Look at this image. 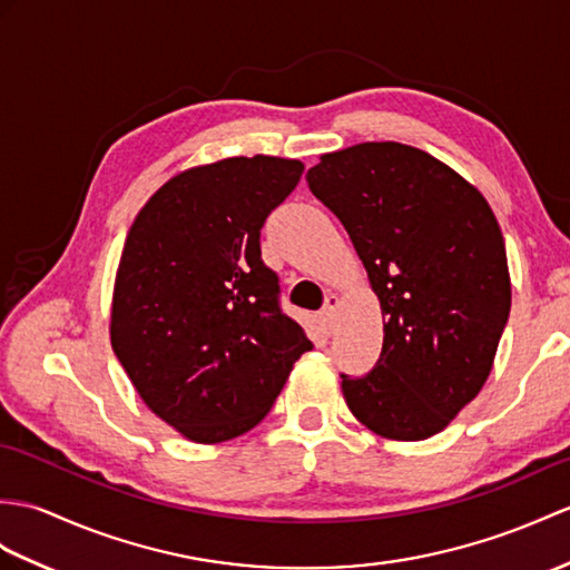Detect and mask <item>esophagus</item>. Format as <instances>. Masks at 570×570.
<instances>
[{
    "label": "esophagus",
    "mask_w": 570,
    "mask_h": 570,
    "mask_svg": "<svg viewBox=\"0 0 570 570\" xmlns=\"http://www.w3.org/2000/svg\"><path fill=\"white\" fill-rule=\"evenodd\" d=\"M337 308H340V298H337L335 294H327V298H325V308H323V321L327 323V327H333V325H335Z\"/></svg>",
    "instance_id": "34e87169"
}]
</instances>
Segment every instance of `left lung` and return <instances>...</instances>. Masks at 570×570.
<instances>
[{
	"label": "left lung",
	"mask_w": 570,
	"mask_h": 570,
	"mask_svg": "<svg viewBox=\"0 0 570 570\" xmlns=\"http://www.w3.org/2000/svg\"><path fill=\"white\" fill-rule=\"evenodd\" d=\"M306 179L345 225L386 317L376 366L342 374L352 415L386 440H428L483 389L510 315L493 208L452 167L393 140L321 155Z\"/></svg>",
	"instance_id": "8db88e82"
}]
</instances>
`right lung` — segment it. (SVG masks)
Instances as JSON below:
<instances>
[{
	"label": "right lung",
	"instance_id": "1",
	"mask_svg": "<svg viewBox=\"0 0 570 570\" xmlns=\"http://www.w3.org/2000/svg\"><path fill=\"white\" fill-rule=\"evenodd\" d=\"M303 163L225 157L165 181L130 225L111 301V347L153 413L196 444L269 413L313 345L279 308L259 230Z\"/></svg>",
	"mask_w": 570,
	"mask_h": 570
}]
</instances>
